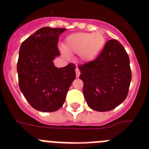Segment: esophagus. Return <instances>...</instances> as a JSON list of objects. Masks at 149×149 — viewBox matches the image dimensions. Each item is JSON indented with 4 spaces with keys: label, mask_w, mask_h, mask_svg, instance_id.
Listing matches in <instances>:
<instances>
[{
    "label": "esophagus",
    "mask_w": 149,
    "mask_h": 149,
    "mask_svg": "<svg viewBox=\"0 0 149 149\" xmlns=\"http://www.w3.org/2000/svg\"><path fill=\"white\" fill-rule=\"evenodd\" d=\"M75 72H76V77H78L79 76H80V74H81V72H80L78 68H75Z\"/></svg>",
    "instance_id": "1"
}]
</instances>
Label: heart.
<instances>
[{
    "instance_id": "heart-1",
    "label": "heart",
    "mask_w": 149,
    "mask_h": 149,
    "mask_svg": "<svg viewBox=\"0 0 149 149\" xmlns=\"http://www.w3.org/2000/svg\"><path fill=\"white\" fill-rule=\"evenodd\" d=\"M106 43V38L103 32L76 33L71 34L65 39L62 54L68 58L70 54H79L83 62H90L96 58L103 49Z\"/></svg>"
}]
</instances>
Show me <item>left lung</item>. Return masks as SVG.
Here are the masks:
<instances>
[{"label":"left lung","instance_id":"8db88e82","mask_svg":"<svg viewBox=\"0 0 149 149\" xmlns=\"http://www.w3.org/2000/svg\"><path fill=\"white\" fill-rule=\"evenodd\" d=\"M83 93L88 106L99 112L109 111L122 103L131 81L129 56L123 45L110 39L96 59L78 66Z\"/></svg>","mask_w":149,"mask_h":149}]
</instances>
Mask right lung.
Here are the masks:
<instances>
[{
  "label": "right lung",
  "instance_id": "right-lung-1",
  "mask_svg": "<svg viewBox=\"0 0 149 149\" xmlns=\"http://www.w3.org/2000/svg\"><path fill=\"white\" fill-rule=\"evenodd\" d=\"M66 29L40 28L24 41L19 50L17 72L18 85L31 106L42 112H54L64 104L75 79V65L54 66L60 55L59 36Z\"/></svg>",
  "mask_w": 149,
  "mask_h": 149
}]
</instances>
